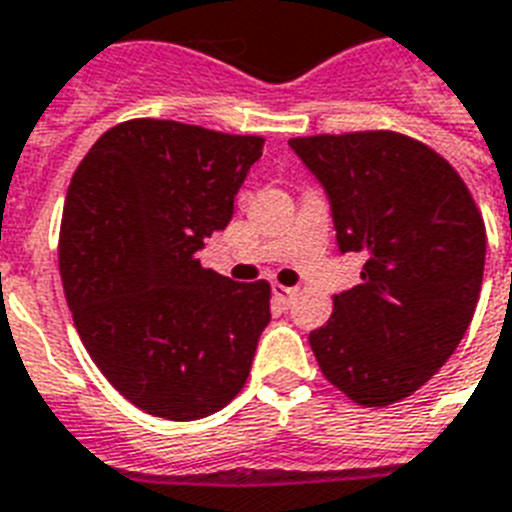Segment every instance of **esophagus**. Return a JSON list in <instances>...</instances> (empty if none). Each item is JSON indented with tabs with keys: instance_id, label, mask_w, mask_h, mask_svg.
Returning <instances> with one entry per match:
<instances>
[{
	"instance_id": "obj_1",
	"label": "esophagus",
	"mask_w": 512,
	"mask_h": 512,
	"mask_svg": "<svg viewBox=\"0 0 512 512\" xmlns=\"http://www.w3.org/2000/svg\"><path fill=\"white\" fill-rule=\"evenodd\" d=\"M273 295L279 297L284 305H289L297 297V289L295 287H284V284H273Z\"/></svg>"
}]
</instances>
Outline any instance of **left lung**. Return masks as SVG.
<instances>
[{"instance_id": "left-lung-1", "label": "left lung", "mask_w": 512, "mask_h": 512, "mask_svg": "<svg viewBox=\"0 0 512 512\" xmlns=\"http://www.w3.org/2000/svg\"><path fill=\"white\" fill-rule=\"evenodd\" d=\"M332 204L340 252L366 257L361 284L335 295L311 332L313 356L361 406L420 390L476 313L486 225L444 156L390 130L292 138Z\"/></svg>"}]
</instances>
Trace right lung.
Segmentation results:
<instances>
[{
  "mask_svg": "<svg viewBox=\"0 0 512 512\" xmlns=\"http://www.w3.org/2000/svg\"><path fill=\"white\" fill-rule=\"evenodd\" d=\"M263 143L130 119L103 132L71 177L58 255L76 332L103 377L154 417L220 412L249 377L271 284L231 281L196 252L231 223Z\"/></svg>",
  "mask_w": 512,
  "mask_h": 512,
  "instance_id": "obj_1",
  "label": "right lung"
}]
</instances>
